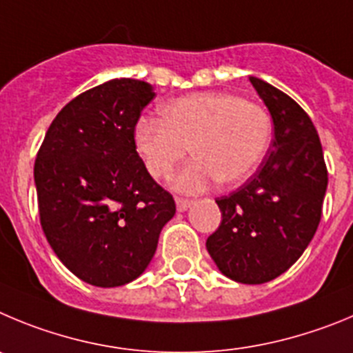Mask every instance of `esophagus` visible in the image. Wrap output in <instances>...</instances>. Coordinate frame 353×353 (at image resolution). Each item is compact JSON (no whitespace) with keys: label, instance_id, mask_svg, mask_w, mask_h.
<instances>
[{"label":"esophagus","instance_id":"34e87169","mask_svg":"<svg viewBox=\"0 0 353 353\" xmlns=\"http://www.w3.org/2000/svg\"><path fill=\"white\" fill-rule=\"evenodd\" d=\"M192 204H193L192 200L181 199V196H176V208H177V211H179V212L188 211V208H190V205H192Z\"/></svg>","mask_w":353,"mask_h":353}]
</instances>
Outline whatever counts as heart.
Returning a JSON list of instances; mask_svg holds the SVG:
<instances>
[{
  "mask_svg": "<svg viewBox=\"0 0 353 353\" xmlns=\"http://www.w3.org/2000/svg\"><path fill=\"white\" fill-rule=\"evenodd\" d=\"M272 137L269 112L230 93H195L169 101L161 119L142 117L133 139L148 174L167 179L190 148L195 154L174 179V188L200 193L214 181L243 183L268 153Z\"/></svg>",
  "mask_w": 353,
  "mask_h": 353,
  "instance_id": "1",
  "label": "heart"
}]
</instances>
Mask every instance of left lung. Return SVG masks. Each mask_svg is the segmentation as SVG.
I'll use <instances>...</instances> for the list:
<instances>
[{
	"mask_svg": "<svg viewBox=\"0 0 353 353\" xmlns=\"http://www.w3.org/2000/svg\"><path fill=\"white\" fill-rule=\"evenodd\" d=\"M250 82L271 112L274 139L253 177L216 200L221 223L205 248L227 278L260 285L290 269L315 236L327 167L316 128L299 103L262 79Z\"/></svg>",
	"mask_w": 353,
	"mask_h": 353,
	"instance_id": "8db88e82",
	"label": "left lung"
}]
</instances>
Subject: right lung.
I'll return each mask as SVG.
<instances>
[{"label":"right lung","instance_id":"obj_1","mask_svg":"<svg viewBox=\"0 0 353 353\" xmlns=\"http://www.w3.org/2000/svg\"><path fill=\"white\" fill-rule=\"evenodd\" d=\"M153 85L112 79L79 94L54 117L34 161L38 212L58 259L85 283L121 287L153 259L176 214L149 176L135 125Z\"/></svg>","mask_w":353,"mask_h":353}]
</instances>
